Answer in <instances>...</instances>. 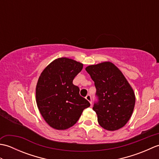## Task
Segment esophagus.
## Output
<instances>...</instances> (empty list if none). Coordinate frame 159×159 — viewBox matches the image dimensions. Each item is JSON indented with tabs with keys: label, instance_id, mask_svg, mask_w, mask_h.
I'll use <instances>...</instances> for the list:
<instances>
[{
	"label": "esophagus",
	"instance_id": "obj_1",
	"mask_svg": "<svg viewBox=\"0 0 159 159\" xmlns=\"http://www.w3.org/2000/svg\"><path fill=\"white\" fill-rule=\"evenodd\" d=\"M85 98L89 101V102H90L91 104H92V96H91V95H89V94H88V95H87V96L85 97Z\"/></svg>",
	"mask_w": 159,
	"mask_h": 159
}]
</instances>
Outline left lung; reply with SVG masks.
I'll return each mask as SVG.
<instances>
[{
  "instance_id": "left-lung-1",
  "label": "left lung",
  "mask_w": 159,
  "mask_h": 159,
  "mask_svg": "<svg viewBox=\"0 0 159 159\" xmlns=\"http://www.w3.org/2000/svg\"><path fill=\"white\" fill-rule=\"evenodd\" d=\"M85 70L96 89L93 110L99 124L111 131L122 128L130 120L135 104L134 92L126 78L111 62L89 66Z\"/></svg>"
}]
</instances>
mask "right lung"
<instances>
[{
  "mask_svg": "<svg viewBox=\"0 0 159 159\" xmlns=\"http://www.w3.org/2000/svg\"><path fill=\"white\" fill-rule=\"evenodd\" d=\"M83 64L63 57L53 61L43 70L36 86V101L43 119L57 130L75 124L90 103L80 95L73 84Z\"/></svg>",
  "mask_w": 159,
  "mask_h": 159,
  "instance_id": "right-lung-1",
  "label": "right lung"
}]
</instances>
